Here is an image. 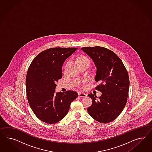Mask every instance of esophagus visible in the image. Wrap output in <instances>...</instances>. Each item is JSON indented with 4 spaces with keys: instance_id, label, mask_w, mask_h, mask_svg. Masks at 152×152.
I'll return each instance as SVG.
<instances>
[{
    "instance_id": "1",
    "label": "esophagus",
    "mask_w": 152,
    "mask_h": 152,
    "mask_svg": "<svg viewBox=\"0 0 152 152\" xmlns=\"http://www.w3.org/2000/svg\"><path fill=\"white\" fill-rule=\"evenodd\" d=\"M78 96L80 97H83V98L87 96V95L84 93H78Z\"/></svg>"
}]
</instances>
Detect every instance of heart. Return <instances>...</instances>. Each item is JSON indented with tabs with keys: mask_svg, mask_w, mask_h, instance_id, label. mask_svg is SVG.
Instances as JSON below:
<instances>
[{
	"mask_svg": "<svg viewBox=\"0 0 152 152\" xmlns=\"http://www.w3.org/2000/svg\"><path fill=\"white\" fill-rule=\"evenodd\" d=\"M81 61H87L88 64H90V59L88 58V57H86V56H82V57H80V58H78L77 60V63L78 62H81ZM86 82V80H85V81H83V83L85 84ZM81 87L82 88H85V85H81Z\"/></svg>",
	"mask_w": 152,
	"mask_h": 152,
	"instance_id": "heart-1",
	"label": "heart"
}]
</instances>
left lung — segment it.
Here are the masks:
<instances>
[{"label": "left lung", "mask_w": 152, "mask_h": 152, "mask_svg": "<svg viewBox=\"0 0 152 152\" xmlns=\"http://www.w3.org/2000/svg\"><path fill=\"white\" fill-rule=\"evenodd\" d=\"M81 50L96 65L95 80L100 84L95 89L102 92L98 99L95 94L88 95L92 101L88 113L98 122L110 123L117 118L126 104L129 88L128 71L118 55L106 48L85 47Z\"/></svg>", "instance_id": "1"}]
</instances>
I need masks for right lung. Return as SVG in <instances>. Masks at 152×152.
<instances>
[{"mask_svg":"<svg viewBox=\"0 0 152 152\" xmlns=\"http://www.w3.org/2000/svg\"><path fill=\"white\" fill-rule=\"evenodd\" d=\"M77 48L55 47L39 53L28 69L26 85L28 101L37 118L48 124L62 119L71 103L78 97L74 91L55 92L56 84L62 77L64 61Z\"/></svg>","mask_w":152,"mask_h":152,"instance_id":"add662e5","label":"right lung"}]
</instances>
